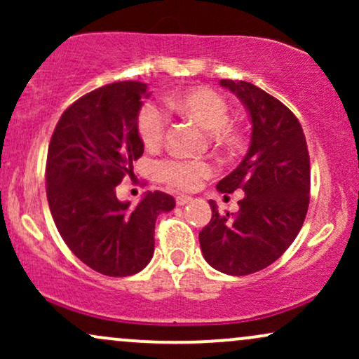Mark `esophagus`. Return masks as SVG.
<instances>
[{"label":"esophagus","instance_id":"esophagus-1","mask_svg":"<svg viewBox=\"0 0 359 359\" xmlns=\"http://www.w3.org/2000/svg\"><path fill=\"white\" fill-rule=\"evenodd\" d=\"M192 201V197H189V196H177V199H175V203H177V205H185V204H189Z\"/></svg>","mask_w":359,"mask_h":359}]
</instances>
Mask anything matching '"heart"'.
I'll list each match as a JSON object with an SVG mask.
<instances>
[{
  "label": "heart",
  "instance_id": "obj_1",
  "mask_svg": "<svg viewBox=\"0 0 359 359\" xmlns=\"http://www.w3.org/2000/svg\"><path fill=\"white\" fill-rule=\"evenodd\" d=\"M168 108L184 116L192 118L205 130L211 131L214 142L231 145L236 140L233 128L228 125L229 106L219 93L209 88H194L168 100ZM167 130V114L160 106L148 102L138 114V135L143 145H160ZM160 179L180 191H192L212 174L211 163L204 160H165L158 165Z\"/></svg>",
  "mask_w": 359,
  "mask_h": 359
}]
</instances>
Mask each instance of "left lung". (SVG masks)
Returning <instances> with one entry per match:
<instances>
[{"label": "left lung", "mask_w": 359, "mask_h": 359, "mask_svg": "<svg viewBox=\"0 0 359 359\" xmlns=\"http://www.w3.org/2000/svg\"><path fill=\"white\" fill-rule=\"evenodd\" d=\"M236 94L251 119L245 158L217 182V191L245 192L236 214L212 217L199 233L205 262L222 273L250 275L285 253L302 228L309 208L311 162L306 137L295 114L283 102L251 82L221 79Z\"/></svg>", "instance_id": "1"}]
</instances>
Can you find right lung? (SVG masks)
<instances>
[{
    "mask_svg": "<svg viewBox=\"0 0 359 359\" xmlns=\"http://www.w3.org/2000/svg\"><path fill=\"white\" fill-rule=\"evenodd\" d=\"M148 86L123 81L86 94L64 111L47 154V199L69 250L89 269L128 277L150 263L158 214L175 208L165 192L137 205L118 201L116 185L143 155L138 114Z\"/></svg>",
    "mask_w": 359,
    "mask_h": 359,
    "instance_id": "obj_1",
    "label": "right lung"
}]
</instances>
